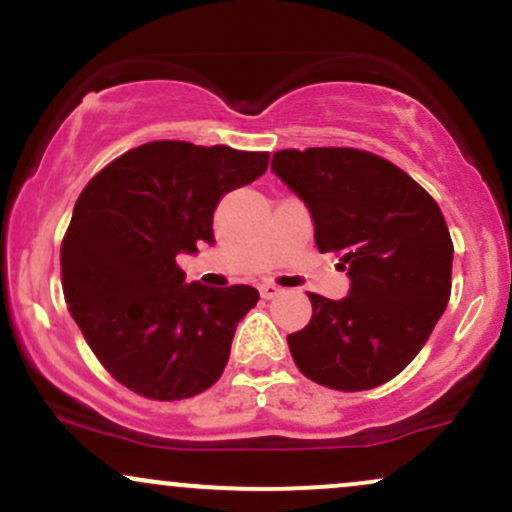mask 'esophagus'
Instances as JSON below:
<instances>
[{
    "mask_svg": "<svg viewBox=\"0 0 512 512\" xmlns=\"http://www.w3.org/2000/svg\"><path fill=\"white\" fill-rule=\"evenodd\" d=\"M260 293H262V298H267V301H269V298L279 296L281 289H279V286H276V284H269V281H267V284L260 286Z\"/></svg>",
    "mask_w": 512,
    "mask_h": 512,
    "instance_id": "obj_1",
    "label": "esophagus"
}]
</instances>
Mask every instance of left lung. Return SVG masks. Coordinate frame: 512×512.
Segmentation results:
<instances>
[{
    "instance_id": "obj_1",
    "label": "left lung",
    "mask_w": 512,
    "mask_h": 512,
    "mask_svg": "<svg viewBox=\"0 0 512 512\" xmlns=\"http://www.w3.org/2000/svg\"><path fill=\"white\" fill-rule=\"evenodd\" d=\"M274 175L308 207L320 252H337L349 296L308 293L313 317L289 334L305 378L358 392L387 383L421 351L450 301L452 240L424 187L358 149H284Z\"/></svg>"
}]
</instances>
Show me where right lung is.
Masks as SVG:
<instances>
[{
	"mask_svg": "<svg viewBox=\"0 0 512 512\" xmlns=\"http://www.w3.org/2000/svg\"><path fill=\"white\" fill-rule=\"evenodd\" d=\"M269 154L149 142L84 187L62 240L69 313L105 370L137 395L187 399L221 378L252 286L185 284L175 257L214 245L226 192L257 180Z\"/></svg>",
	"mask_w": 512,
	"mask_h": 512,
	"instance_id": "obj_1",
	"label": "right lung"
}]
</instances>
